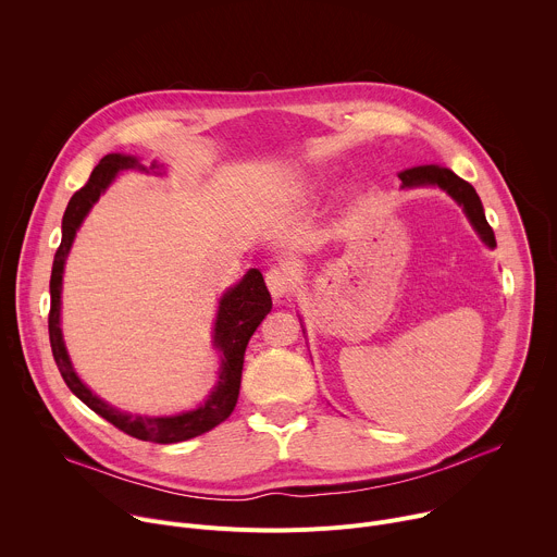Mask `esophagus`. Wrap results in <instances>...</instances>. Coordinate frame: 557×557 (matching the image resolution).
Masks as SVG:
<instances>
[{
    "label": "esophagus",
    "mask_w": 557,
    "mask_h": 557,
    "mask_svg": "<svg viewBox=\"0 0 557 557\" xmlns=\"http://www.w3.org/2000/svg\"><path fill=\"white\" fill-rule=\"evenodd\" d=\"M293 284H295V277L288 264H277L267 271V286L275 299H282L284 295H288Z\"/></svg>",
    "instance_id": "34e87169"
}]
</instances>
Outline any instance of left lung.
Wrapping results in <instances>:
<instances>
[{"mask_svg": "<svg viewBox=\"0 0 557 557\" xmlns=\"http://www.w3.org/2000/svg\"><path fill=\"white\" fill-rule=\"evenodd\" d=\"M401 178V187L404 189H414V187H438L443 189L447 196H451L465 211L469 224L473 226V231L481 235V240L494 249L496 247V237H494V228L490 226L487 218H485V209L483 202L475 194V189L458 178L451 170L447 168H438V165H421V168H412L399 174Z\"/></svg>", "mask_w": 557, "mask_h": 557, "instance_id": "1", "label": "left lung"}]
</instances>
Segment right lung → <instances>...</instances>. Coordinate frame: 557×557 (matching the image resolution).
<instances>
[{
    "mask_svg": "<svg viewBox=\"0 0 557 557\" xmlns=\"http://www.w3.org/2000/svg\"><path fill=\"white\" fill-rule=\"evenodd\" d=\"M123 170H143L161 174L165 172V165L153 161L149 168L140 165L136 156L125 153H108L101 158V163L92 170L90 181L78 189L63 213L61 222V245L54 253L52 262V275H50V314H48V333H50V346L57 361V368L65 381V385L76 394L90 410H95L99 417L110 421L114 428L123 430L125 434L151 441V443H181L189 441L194 436H200L215 425H220L228 414L233 412L237 404V394H240V379H243V363H245V350L256 333V329L262 324L264 317L269 314L273 301L271 293L264 284V277L258 269H249L247 275L231 286L218 304V314L213 324V348L220 352V368H218V381L211 387L205 404H200L194 410L172 414V417H143V414H129L121 412L119 408L103 401L97 396L72 368L70 355L65 350L63 333H61V288H63V271L65 260L72 249L74 235L78 226L84 224L86 215L95 207V202L106 194V189L114 183L119 172Z\"/></svg>",
    "mask_w": 557,
    "mask_h": 557,
    "instance_id": "right-lung-1",
    "label": "right lung"
}]
</instances>
